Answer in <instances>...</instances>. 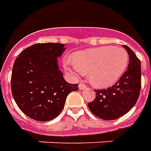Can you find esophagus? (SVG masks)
Returning a JSON list of instances; mask_svg holds the SVG:
<instances>
[{"instance_id": "obj_1", "label": "esophagus", "mask_w": 151, "mask_h": 151, "mask_svg": "<svg viewBox=\"0 0 151 151\" xmlns=\"http://www.w3.org/2000/svg\"><path fill=\"white\" fill-rule=\"evenodd\" d=\"M87 85H85L84 84H82V83H81V84H79V88L81 89V90H84V89H85V88H87Z\"/></svg>"}]
</instances>
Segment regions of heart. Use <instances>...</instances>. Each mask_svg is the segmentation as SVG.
Listing matches in <instances>:
<instances>
[{
  "label": "heart",
  "instance_id": "b5f03b06",
  "mask_svg": "<svg viewBox=\"0 0 151 151\" xmlns=\"http://www.w3.org/2000/svg\"><path fill=\"white\" fill-rule=\"evenodd\" d=\"M129 53L122 47L111 45L79 51L67 58L65 68L75 77L88 72V81L95 87L106 88L115 84L124 73Z\"/></svg>",
  "mask_w": 151,
  "mask_h": 151
}]
</instances>
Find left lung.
<instances>
[{
	"instance_id": "1",
	"label": "left lung",
	"mask_w": 151,
	"mask_h": 151,
	"mask_svg": "<svg viewBox=\"0 0 151 151\" xmlns=\"http://www.w3.org/2000/svg\"><path fill=\"white\" fill-rule=\"evenodd\" d=\"M124 47L129 55L127 70L111 87L95 89V99L88 104L93 115L105 120L115 119L128 113L136 104L140 94L141 62L129 47Z\"/></svg>"
}]
</instances>
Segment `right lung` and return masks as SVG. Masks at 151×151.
<instances>
[{
  "mask_svg": "<svg viewBox=\"0 0 151 151\" xmlns=\"http://www.w3.org/2000/svg\"><path fill=\"white\" fill-rule=\"evenodd\" d=\"M63 44L38 43L27 48L14 61L11 91L19 109L37 121H49L63 111L67 95L78 90V84L64 80L58 58Z\"/></svg>",
  "mask_w": 151,
  "mask_h": 151,
  "instance_id": "obj_1",
  "label": "right lung"
}]
</instances>
